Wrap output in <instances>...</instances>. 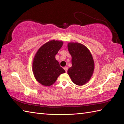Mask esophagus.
Wrapping results in <instances>:
<instances>
[{
	"mask_svg": "<svg viewBox=\"0 0 124 124\" xmlns=\"http://www.w3.org/2000/svg\"><path fill=\"white\" fill-rule=\"evenodd\" d=\"M63 69H64V70H65L66 72H67V70H68V67H63Z\"/></svg>",
	"mask_w": 124,
	"mask_h": 124,
	"instance_id": "34e87169",
	"label": "esophagus"
}]
</instances>
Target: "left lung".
Segmentation results:
<instances>
[{
    "instance_id": "left-lung-1",
    "label": "left lung",
    "mask_w": 124,
    "mask_h": 124,
    "mask_svg": "<svg viewBox=\"0 0 124 124\" xmlns=\"http://www.w3.org/2000/svg\"><path fill=\"white\" fill-rule=\"evenodd\" d=\"M67 46L72 57V66L67 72L73 83L83 85L90 80L94 71L93 56L88 48L80 43L69 42Z\"/></svg>"
}]
</instances>
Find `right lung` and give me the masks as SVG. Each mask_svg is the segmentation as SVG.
<instances>
[{
    "label": "right lung",
    "instance_id": "add662e5",
    "mask_svg": "<svg viewBox=\"0 0 124 124\" xmlns=\"http://www.w3.org/2000/svg\"><path fill=\"white\" fill-rule=\"evenodd\" d=\"M62 45V41L52 40L42 45L36 53L32 61V71L36 80L41 85H53L60 74L65 72L55 58Z\"/></svg>",
    "mask_w": 124,
    "mask_h": 124
}]
</instances>
